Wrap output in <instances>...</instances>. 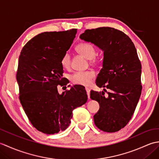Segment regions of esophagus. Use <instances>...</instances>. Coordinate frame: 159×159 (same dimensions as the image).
I'll use <instances>...</instances> for the list:
<instances>
[{
    "label": "esophagus",
    "instance_id": "esophagus-1",
    "mask_svg": "<svg viewBox=\"0 0 159 159\" xmlns=\"http://www.w3.org/2000/svg\"><path fill=\"white\" fill-rule=\"evenodd\" d=\"M85 90L87 92V96H88V98H90V89L88 88V87H85Z\"/></svg>",
    "mask_w": 159,
    "mask_h": 159
}]
</instances>
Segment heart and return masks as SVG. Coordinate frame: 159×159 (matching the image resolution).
<instances>
[{
    "label": "heart",
    "instance_id": "obj_1",
    "mask_svg": "<svg viewBox=\"0 0 159 159\" xmlns=\"http://www.w3.org/2000/svg\"><path fill=\"white\" fill-rule=\"evenodd\" d=\"M76 50L86 59H89L91 63H96L98 61L96 57V48L92 43L87 42L80 43L76 46ZM61 64L65 69H69L71 67V57L69 52H67L62 56ZM94 77H95V73L93 71L89 70L74 73L70 76V80L75 85L87 86L90 85Z\"/></svg>",
    "mask_w": 159,
    "mask_h": 159
}]
</instances>
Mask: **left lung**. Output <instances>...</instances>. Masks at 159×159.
I'll return each instance as SVG.
<instances>
[{
    "label": "left lung",
    "mask_w": 159,
    "mask_h": 159,
    "mask_svg": "<svg viewBox=\"0 0 159 159\" xmlns=\"http://www.w3.org/2000/svg\"><path fill=\"white\" fill-rule=\"evenodd\" d=\"M80 38L104 52L102 68L98 74V87L109 89L108 96L91 91L90 98L100 104L94 115L96 126L107 133L123 128L133 116L141 93V65L129 37L120 30L100 27L85 30Z\"/></svg>",
    "instance_id": "left-lung-1"
}]
</instances>
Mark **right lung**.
I'll return each mask as SVG.
<instances>
[{
  "label": "right lung",
  "instance_id": "obj_1",
  "mask_svg": "<svg viewBox=\"0 0 159 159\" xmlns=\"http://www.w3.org/2000/svg\"><path fill=\"white\" fill-rule=\"evenodd\" d=\"M76 30L40 33L26 43L19 57L16 79L20 103L33 126L47 134L65 130L73 110L87 100L84 87L75 85L61 94L57 90L66 80L61 59Z\"/></svg>",
  "mask_w": 159,
  "mask_h": 159
}]
</instances>
